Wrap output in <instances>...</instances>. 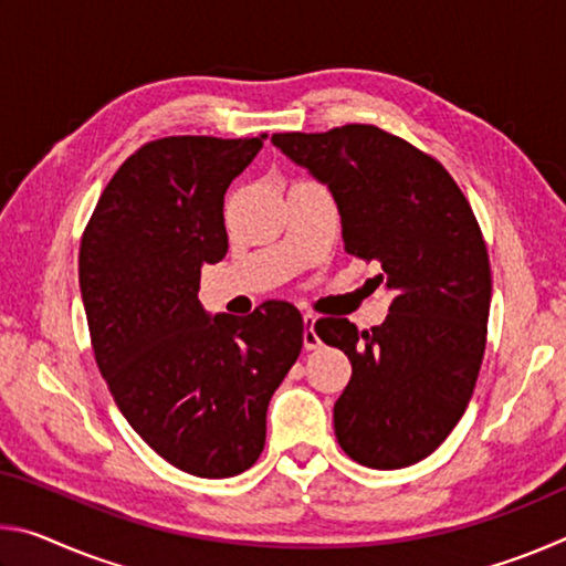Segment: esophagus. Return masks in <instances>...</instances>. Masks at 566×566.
<instances>
[{
	"label": "esophagus",
	"mask_w": 566,
	"mask_h": 566,
	"mask_svg": "<svg viewBox=\"0 0 566 566\" xmlns=\"http://www.w3.org/2000/svg\"><path fill=\"white\" fill-rule=\"evenodd\" d=\"M314 322H317V317L314 314H304V349L312 352V349H319L322 347V339L319 334L314 332Z\"/></svg>",
	"instance_id": "esophagus-1"
}]
</instances>
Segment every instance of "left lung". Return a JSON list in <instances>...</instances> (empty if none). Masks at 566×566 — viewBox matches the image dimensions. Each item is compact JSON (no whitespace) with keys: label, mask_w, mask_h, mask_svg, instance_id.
<instances>
[{"label":"left lung","mask_w":566,"mask_h":566,"mask_svg":"<svg viewBox=\"0 0 566 566\" xmlns=\"http://www.w3.org/2000/svg\"><path fill=\"white\" fill-rule=\"evenodd\" d=\"M272 145L329 187L344 249L377 262L391 294L379 327L314 324L352 361L337 442L371 469L417 464L462 419L486 347L492 272L472 207L434 157L375 124L282 132Z\"/></svg>","instance_id":"left-lung-1"}]
</instances>
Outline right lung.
I'll list each match as a JSON object with an SVG mask.
<instances>
[{
  "instance_id": "right-lung-1",
  "label": "right lung",
  "mask_w": 566,
  "mask_h": 566,
  "mask_svg": "<svg viewBox=\"0 0 566 566\" xmlns=\"http://www.w3.org/2000/svg\"><path fill=\"white\" fill-rule=\"evenodd\" d=\"M264 139L147 142L114 171L82 234L102 377L134 432L195 476H234L260 459L266 407L304 342L292 304L212 319L197 296L202 266L229 247L224 191Z\"/></svg>"
}]
</instances>
